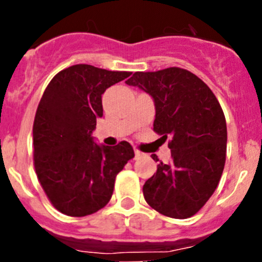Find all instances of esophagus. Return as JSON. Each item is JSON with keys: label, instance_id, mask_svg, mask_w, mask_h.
Masks as SVG:
<instances>
[{"label": "esophagus", "instance_id": "esophagus-1", "mask_svg": "<svg viewBox=\"0 0 262 262\" xmlns=\"http://www.w3.org/2000/svg\"><path fill=\"white\" fill-rule=\"evenodd\" d=\"M134 155H136V158H139V157H142V156H143V153H142L141 150H138V149H134Z\"/></svg>", "mask_w": 262, "mask_h": 262}]
</instances>
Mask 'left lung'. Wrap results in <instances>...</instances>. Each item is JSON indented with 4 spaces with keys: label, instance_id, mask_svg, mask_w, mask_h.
<instances>
[{
    "label": "left lung",
    "instance_id": "left-lung-1",
    "mask_svg": "<svg viewBox=\"0 0 262 262\" xmlns=\"http://www.w3.org/2000/svg\"><path fill=\"white\" fill-rule=\"evenodd\" d=\"M153 97V130L167 139L170 163L143 185L146 202L166 216L190 218L209 200L223 173L227 124L212 90L184 68L136 72L128 81ZM155 161L157 156L152 155Z\"/></svg>",
    "mask_w": 262,
    "mask_h": 262
}]
</instances>
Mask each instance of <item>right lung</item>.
Returning a JSON list of instances; mask_svg holds the SVG:
<instances>
[{"mask_svg":"<svg viewBox=\"0 0 262 262\" xmlns=\"http://www.w3.org/2000/svg\"><path fill=\"white\" fill-rule=\"evenodd\" d=\"M132 72L76 64L47 86L33 125L34 167L53 207L70 216L96 213L109 203L115 178L134 157L123 141L99 146L92 132L102 116L101 95Z\"/></svg>","mask_w":262,"mask_h":262,"instance_id":"right-lung-1","label":"right lung"}]
</instances>
